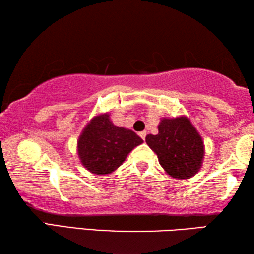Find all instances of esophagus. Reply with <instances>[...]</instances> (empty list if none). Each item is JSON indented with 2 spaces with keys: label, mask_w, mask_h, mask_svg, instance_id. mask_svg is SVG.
<instances>
[{
  "label": "esophagus",
  "mask_w": 254,
  "mask_h": 254,
  "mask_svg": "<svg viewBox=\"0 0 254 254\" xmlns=\"http://www.w3.org/2000/svg\"><path fill=\"white\" fill-rule=\"evenodd\" d=\"M139 135L142 140H145V136H147V131H141L139 132Z\"/></svg>",
  "instance_id": "esophagus-1"
}]
</instances>
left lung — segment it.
I'll return each mask as SVG.
<instances>
[{
  "label": "left lung",
  "instance_id": "1",
  "mask_svg": "<svg viewBox=\"0 0 254 254\" xmlns=\"http://www.w3.org/2000/svg\"><path fill=\"white\" fill-rule=\"evenodd\" d=\"M158 134H148L145 142L157 154L163 170L170 177L188 179L200 170L205 154L198 131L186 117L161 119Z\"/></svg>",
  "mask_w": 254,
  "mask_h": 254
}]
</instances>
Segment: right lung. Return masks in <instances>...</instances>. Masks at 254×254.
<instances>
[{
	"label": "right lung",
	"instance_id": "obj_1",
	"mask_svg": "<svg viewBox=\"0 0 254 254\" xmlns=\"http://www.w3.org/2000/svg\"><path fill=\"white\" fill-rule=\"evenodd\" d=\"M143 140L128 128L114 126L109 113L94 117L77 141L79 160L94 175H109Z\"/></svg>",
	"mask_w": 254,
	"mask_h": 254
}]
</instances>
